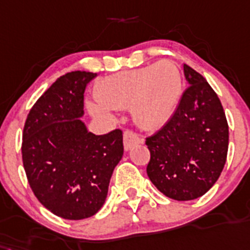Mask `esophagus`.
<instances>
[{
    "label": "esophagus",
    "mask_w": 250,
    "mask_h": 250,
    "mask_svg": "<svg viewBox=\"0 0 250 250\" xmlns=\"http://www.w3.org/2000/svg\"><path fill=\"white\" fill-rule=\"evenodd\" d=\"M138 144H141V138L138 137L137 135L129 131L125 132V135H123V145H125V151H129L133 146Z\"/></svg>",
    "instance_id": "esophagus-1"
}]
</instances>
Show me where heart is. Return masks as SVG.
Instances as JSON below:
<instances>
[{
  "instance_id": "b5f03b06",
  "label": "heart",
  "mask_w": 250,
  "mask_h": 250,
  "mask_svg": "<svg viewBox=\"0 0 250 250\" xmlns=\"http://www.w3.org/2000/svg\"><path fill=\"white\" fill-rule=\"evenodd\" d=\"M182 94V75L173 61L123 71L105 77L98 85V104L89 110L98 118H110V110L132 109L136 125L146 131L161 128L171 118Z\"/></svg>"
}]
</instances>
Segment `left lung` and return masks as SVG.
Returning <instances> with one entry per match:
<instances>
[{"label": "left lung", "instance_id": "8db88e82", "mask_svg": "<svg viewBox=\"0 0 250 250\" xmlns=\"http://www.w3.org/2000/svg\"><path fill=\"white\" fill-rule=\"evenodd\" d=\"M188 87L167 125L146 138L147 175L175 201L203 196L219 179L229 147V127L219 96L200 73L183 64Z\"/></svg>", "mask_w": 250, "mask_h": 250}]
</instances>
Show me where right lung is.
I'll return each instance as SVG.
<instances>
[{
  "instance_id": "right-lung-1",
  "label": "right lung",
  "mask_w": 250,
  "mask_h": 250,
  "mask_svg": "<svg viewBox=\"0 0 250 250\" xmlns=\"http://www.w3.org/2000/svg\"><path fill=\"white\" fill-rule=\"evenodd\" d=\"M96 73L68 72L37 100L22 132V163L39 202L66 220L91 217L108 196L123 156V135L89 132L83 122V93Z\"/></svg>"
}]
</instances>
